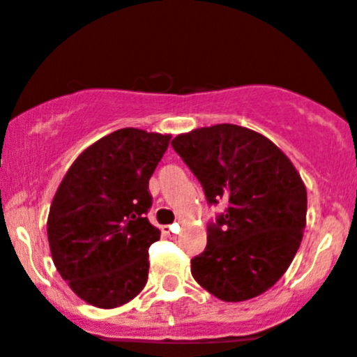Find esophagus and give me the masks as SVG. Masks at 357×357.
<instances>
[{
  "instance_id": "34e87169",
  "label": "esophagus",
  "mask_w": 357,
  "mask_h": 357,
  "mask_svg": "<svg viewBox=\"0 0 357 357\" xmlns=\"http://www.w3.org/2000/svg\"><path fill=\"white\" fill-rule=\"evenodd\" d=\"M162 234L169 238H174L176 235L179 234V225H171V227H164L162 228Z\"/></svg>"
}]
</instances>
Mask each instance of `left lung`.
I'll return each mask as SVG.
<instances>
[{
	"label": "left lung",
	"instance_id": "obj_1",
	"mask_svg": "<svg viewBox=\"0 0 357 357\" xmlns=\"http://www.w3.org/2000/svg\"><path fill=\"white\" fill-rule=\"evenodd\" d=\"M172 148L227 211L207 228L192 275L223 302L271 289L291 265L307 223V188L293 162L268 137L234 123L179 134Z\"/></svg>",
	"mask_w": 357,
	"mask_h": 357
}]
</instances>
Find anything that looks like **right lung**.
<instances>
[{
	"mask_svg": "<svg viewBox=\"0 0 357 357\" xmlns=\"http://www.w3.org/2000/svg\"><path fill=\"white\" fill-rule=\"evenodd\" d=\"M171 134L126 127L78 155L62 178L47 220L61 278L83 302L115 309L148 281V248L160 230L148 221V183Z\"/></svg>",
	"mask_w": 357,
	"mask_h": 357,
	"instance_id": "right-lung-1",
	"label": "right lung"
}]
</instances>
